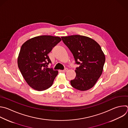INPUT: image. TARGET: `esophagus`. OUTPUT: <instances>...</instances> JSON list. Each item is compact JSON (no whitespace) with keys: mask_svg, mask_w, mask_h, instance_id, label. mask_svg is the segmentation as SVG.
<instances>
[{"mask_svg":"<svg viewBox=\"0 0 128 128\" xmlns=\"http://www.w3.org/2000/svg\"><path fill=\"white\" fill-rule=\"evenodd\" d=\"M68 71V69L67 68H65L64 70H61V72H66Z\"/></svg>","mask_w":128,"mask_h":128,"instance_id":"esophagus-1","label":"esophagus"}]
</instances>
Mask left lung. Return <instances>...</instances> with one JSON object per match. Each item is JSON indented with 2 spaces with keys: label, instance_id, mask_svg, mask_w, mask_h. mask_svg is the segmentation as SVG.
Returning a JSON list of instances; mask_svg holds the SVG:
<instances>
[{
  "label": "left lung",
  "instance_id": "obj_1",
  "mask_svg": "<svg viewBox=\"0 0 128 128\" xmlns=\"http://www.w3.org/2000/svg\"><path fill=\"white\" fill-rule=\"evenodd\" d=\"M64 43L73 54L76 77L70 81L72 87L81 91L92 88L101 76L106 60L100 45L92 38L80 35L62 36Z\"/></svg>",
  "mask_w": 128,
  "mask_h": 128
}]
</instances>
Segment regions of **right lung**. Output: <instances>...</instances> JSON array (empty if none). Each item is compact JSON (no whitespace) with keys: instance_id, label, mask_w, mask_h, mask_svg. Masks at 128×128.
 Here are the masks:
<instances>
[{"instance_id":"add662e5","label":"right lung","mask_w":128,"mask_h":128,"mask_svg":"<svg viewBox=\"0 0 128 128\" xmlns=\"http://www.w3.org/2000/svg\"><path fill=\"white\" fill-rule=\"evenodd\" d=\"M61 40L59 36H40L27 40L18 58V68L28 86L37 91L50 88L58 71L48 68L51 61L48 54Z\"/></svg>"}]
</instances>
